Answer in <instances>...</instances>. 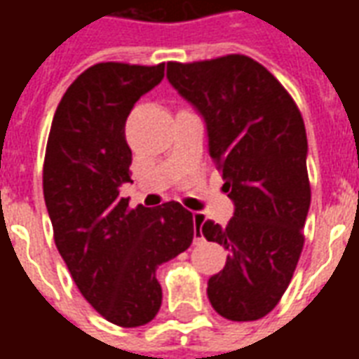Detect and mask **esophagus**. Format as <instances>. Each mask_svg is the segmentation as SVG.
Instances as JSON below:
<instances>
[{"instance_id": "34e87169", "label": "esophagus", "mask_w": 359, "mask_h": 359, "mask_svg": "<svg viewBox=\"0 0 359 359\" xmlns=\"http://www.w3.org/2000/svg\"><path fill=\"white\" fill-rule=\"evenodd\" d=\"M192 219H194V226H196V229H200V226L203 225V221H205V217H203V213H200V211H194V213H192Z\"/></svg>"}]
</instances>
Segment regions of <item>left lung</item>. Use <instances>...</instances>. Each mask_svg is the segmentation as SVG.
Wrapping results in <instances>:
<instances>
[{
	"mask_svg": "<svg viewBox=\"0 0 359 359\" xmlns=\"http://www.w3.org/2000/svg\"><path fill=\"white\" fill-rule=\"evenodd\" d=\"M167 81L203 118L210 156L234 203L229 225L208 219L200 226L229 252L208 280V298L225 319H262L285 294L304 246L311 192L300 111L246 55L167 63Z\"/></svg>",
	"mask_w": 359,
	"mask_h": 359,
	"instance_id": "1",
	"label": "left lung"
}]
</instances>
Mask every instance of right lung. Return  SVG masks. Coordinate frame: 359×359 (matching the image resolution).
Returning <instances> with one entry per match:
<instances>
[{"label":"right lung","instance_id":"obj_1","mask_svg":"<svg viewBox=\"0 0 359 359\" xmlns=\"http://www.w3.org/2000/svg\"><path fill=\"white\" fill-rule=\"evenodd\" d=\"M163 76L165 63L86 69L61 97L46 148L43 200L55 246L82 296L118 327L157 316V267L194 238L192 213L179 202L130 210L121 198V187L133 182L126 117Z\"/></svg>","mask_w":359,"mask_h":359}]
</instances>
